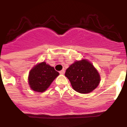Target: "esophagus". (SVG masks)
Segmentation results:
<instances>
[{
  "label": "esophagus",
  "mask_w": 127,
  "mask_h": 127,
  "mask_svg": "<svg viewBox=\"0 0 127 127\" xmlns=\"http://www.w3.org/2000/svg\"><path fill=\"white\" fill-rule=\"evenodd\" d=\"M59 72H60V74H64L65 73V70H60Z\"/></svg>",
  "instance_id": "34e87169"
}]
</instances>
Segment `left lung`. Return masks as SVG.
Masks as SVG:
<instances>
[{
	"label": "left lung",
	"instance_id": "1",
	"mask_svg": "<svg viewBox=\"0 0 127 127\" xmlns=\"http://www.w3.org/2000/svg\"><path fill=\"white\" fill-rule=\"evenodd\" d=\"M65 76L70 81L72 88L80 94L92 92L100 81L98 72L86 59L75 61L66 70Z\"/></svg>",
	"mask_w": 127,
	"mask_h": 127
}]
</instances>
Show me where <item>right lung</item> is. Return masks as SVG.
Instances as JSON below:
<instances>
[{"mask_svg":"<svg viewBox=\"0 0 127 127\" xmlns=\"http://www.w3.org/2000/svg\"><path fill=\"white\" fill-rule=\"evenodd\" d=\"M59 75L53 67L45 62L39 63L34 66L29 74L28 81L30 88L37 92H44Z\"/></svg>","mask_w":127,"mask_h":127,"instance_id":"1","label":"right lung"}]
</instances>
